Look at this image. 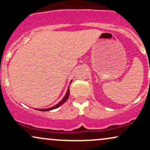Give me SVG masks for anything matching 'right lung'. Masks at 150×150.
Here are the masks:
<instances>
[{"instance_id": "right-lung-1", "label": "right lung", "mask_w": 150, "mask_h": 150, "mask_svg": "<svg viewBox=\"0 0 150 150\" xmlns=\"http://www.w3.org/2000/svg\"><path fill=\"white\" fill-rule=\"evenodd\" d=\"M71 82H72V80H71V82H70V84H71ZM69 87H70V86H69ZM69 87H68V90H67V92H66V94H65V95L64 96V97H63V99H62V100L60 101L59 103H58L57 104L52 106V107H50V108H41V109H39V108H36V110H39V111H51V110L55 109V108H57L58 107H59V106H61V105L64 104L65 101L68 100V98H69V95H70Z\"/></svg>"}]
</instances>
